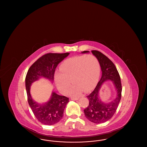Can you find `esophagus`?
<instances>
[{"mask_svg": "<svg viewBox=\"0 0 147 147\" xmlns=\"http://www.w3.org/2000/svg\"><path fill=\"white\" fill-rule=\"evenodd\" d=\"M78 98H71V100H78Z\"/></svg>", "mask_w": 147, "mask_h": 147, "instance_id": "obj_1", "label": "esophagus"}]
</instances>
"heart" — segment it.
I'll list each match as a JSON object with an SVG mask.
<instances>
[{"label":"heart","mask_w":147,"mask_h":147,"mask_svg":"<svg viewBox=\"0 0 147 147\" xmlns=\"http://www.w3.org/2000/svg\"><path fill=\"white\" fill-rule=\"evenodd\" d=\"M57 71L55 79L58 90L66 94L70 89L71 82L74 84L70 93L78 95L82 91H90L98 82L100 64L94 55L73 57L65 60Z\"/></svg>","instance_id":"b5f03b06"}]
</instances>
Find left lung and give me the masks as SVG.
<instances>
[{
  "label": "left lung",
  "instance_id": "obj_1",
  "mask_svg": "<svg viewBox=\"0 0 147 147\" xmlns=\"http://www.w3.org/2000/svg\"><path fill=\"white\" fill-rule=\"evenodd\" d=\"M91 52L98 58L102 71V76L94 91L86 96L89 103L84 109V112L86 119L92 122L101 123L109 120L116 111L121 98L122 84L119 72L112 61L100 51L92 50ZM88 52V51L82 52L83 53ZM108 80L113 81L117 94L116 98L111 102L106 104L102 103L99 98L98 91L102 83Z\"/></svg>",
  "mask_w": 147,
  "mask_h": 147
}]
</instances>
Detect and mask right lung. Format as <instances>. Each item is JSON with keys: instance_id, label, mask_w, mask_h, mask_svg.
Listing matches in <instances>:
<instances>
[{"instance_id": "add662e5", "label": "right lung", "mask_w": 147, "mask_h": 147, "mask_svg": "<svg viewBox=\"0 0 147 147\" xmlns=\"http://www.w3.org/2000/svg\"><path fill=\"white\" fill-rule=\"evenodd\" d=\"M69 55V53L45 54L33 63L27 73L25 85L28 104L36 118L42 124L53 125L62 119L64 109L69 102V98L59 95L53 92L49 101L41 105L31 98L30 86L41 77L53 82L57 66Z\"/></svg>"}]
</instances>
